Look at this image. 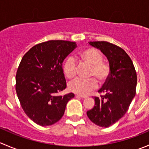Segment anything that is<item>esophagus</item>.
I'll use <instances>...</instances> for the list:
<instances>
[{
    "label": "esophagus",
    "mask_w": 149,
    "mask_h": 149,
    "mask_svg": "<svg viewBox=\"0 0 149 149\" xmlns=\"http://www.w3.org/2000/svg\"><path fill=\"white\" fill-rule=\"evenodd\" d=\"M77 97H81V98H82V99H85V98H86V96H84V95H80V94H77Z\"/></svg>",
    "instance_id": "obj_1"
}]
</instances>
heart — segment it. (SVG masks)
<instances>
[{
	"label": "heart",
	"mask_w": 149,
	"mask_h": 149,
	"mask_svg": "<svg viewBox=\"0 0 149 149\" xmlns=\"http://www.w3.org/2000/svg\"><path fill=\"white\" fill-rule=\"evenodd\" d=\"M79 58L84 63L90 65L88 79H76L68 84V88L71 91L79 94H86L97 88L98 83L104 84L108 80L110 75V67L103 62V55L97 49L88 47L79 53ZM63 72L68 79H73L77 75L78 65L73 57H68L63 63ZM95 79H94V78Z\"/></svg>",
	"instance_id": "b5f03b06"
}]
</instances>
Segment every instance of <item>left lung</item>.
Listing matches in <instances>:
<instances>
[{
  "label": "left lung",
  "mask_w": 149,
  "mask_h": 149,
  "mask_svg": "<svg viewBox=\"0 0 149 149\" xmlns=\"http://www.w3.org/2000/svg\"><path fill=\"white\" fill-rule=\"evenodd\" d=\"M88 43L106 55L110 75L99 90L100 97H94L95 105L86 114L94 124L107 127L123 118L128 109L136 95L137 75L129 55L119 46L105 41Z\"/></svg>",
  "instance_id": "left-lung-1"
}]
</instances>
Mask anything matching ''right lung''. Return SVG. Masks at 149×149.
I'll use <instances>...</instances> for the list:
<instances>
[{"label": "right lung", "instance_id": "add662e5", "mask_svg": "<svg viewBox=\"0 0 149 149\" xmlns=\"http://www.w3.org/2000/svg\"><path fill=\"white\" fill-rule=\"evenodd\" d=\"M76 43L49 40L40 43L25 53L16 75V91L21 106L29 118L41 126L59 121L73 93L60 95L66 88L62 68L65 57Z\"/></svg>", "mask_w": 149, "mask_h": 149}]
</instances>
